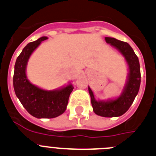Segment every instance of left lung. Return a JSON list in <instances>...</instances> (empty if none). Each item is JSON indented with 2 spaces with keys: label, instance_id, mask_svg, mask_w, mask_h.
Here are the masks:
<instances>
[{
  "label": "left lung",
  "instance_id": "left-lung-1",
  "mask_svg": "<svg viewBox=\"0 0 156 156\" xmlns=\"http://www.w3.org/2000/svg\"><path fill=\"white\" fill-rule=\"evenodd\" d=\"M105 41L118 49L126 58L129 70L127 81L121 95L115 99L97 101L90 87L88 91L93 111L96 115L107 118L119 117L129 110L139 92L141 83L140 65L137 55L127 42L108 37H105Z\"/></svg>",
  "mask_w": 156,
  "mask_h": 156
}]
</instances>
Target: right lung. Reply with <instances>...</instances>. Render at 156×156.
Segmentation results:
<instances>
[{"instance_id": "right-lung-1", "label": "right lung", "mask_w": 156, "mask_h": 156, "mask_svg": "<svg viewBox=\"0 0 156 156\" xmlns=\"http://www.w3.org/2000/svg\"><path fill=\"white\" fill-rule=\"evenodd\" d=\"M47 39V37H41L26 45L16 60L13 78L16 96L27 112L37 119H52L63 114L74 88L70 83L58 89L47 91L33 85L27 79L26 68L29 58L41 41Z\"/></svg>"}]
</instances>
